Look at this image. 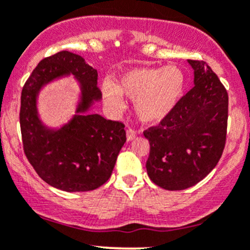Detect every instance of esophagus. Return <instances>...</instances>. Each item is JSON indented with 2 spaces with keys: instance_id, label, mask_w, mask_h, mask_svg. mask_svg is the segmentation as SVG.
<instances>
[{
  "instance_id": "1",
  "label": "esophagus",
  "mask_w": 250,
  "mask_h": 250,
  "mask_svg": "<svg viewBox=\"0 0 250 250\" xmlns=\"http://www.w3.org/2000/svg\"><path fill=\"white\" fill-rule=\"evenodd\" d=\"M135 137H137V132L134 129H132V128H129L127 130V140H133Z\"/></svg>"
}]
</instances>
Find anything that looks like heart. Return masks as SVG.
<instances>
[{"label": "heart", "mask_w": 250, "mask_h": 250, "mask_svg": "<svg viewBox=\"0 0 250 250\" xmlns=\"http://www.w3.org/2000/svg\"><path fill=\"white\" fill-rule=\"evenodd\" d=\"M184 88L186 76L178 67H143L125 72L115 88L104 86L103 94L112 107H121V95L127 96L134 101L135 113L143 122L157 123L174 110Z\"/></svg>", "instance_id": "obj_1"}]
</instances>
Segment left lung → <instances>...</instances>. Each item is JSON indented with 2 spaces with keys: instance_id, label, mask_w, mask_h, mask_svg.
Returning <instances> with one entry per match:
<instances>
[{
  "instance_id": "obj_1",
  "label": "left lung",
  "mask_w": 250,
  "mask_h": 250,
  "mask_svg": "<svg viewBox=\"0 0 250 250\" xmlns=\"http://www.w3.org/2000/svg\"><path fill=\"white\" fill-rule=\"evenodd\" d=\"M188 62L194 69V86L159 125L144 130L150 143L147 174L167 190L187 189L205 178L226 144L227 90L207 62Z\"/></svg>"
}]
</instances>
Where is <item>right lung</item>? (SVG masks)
I'll list each match as a JSON object with an SVG mask.
<instances>
[{
    "instance_id": "obj_1",
    "label": "right lung",
    "mask_w": 250,
    "mask_h": 250,
    "mask_svg": "<svg viewBox=\"0 0 250 250\" xmlns=\"http://www.w3.org/2000/svg\"><path fill=\"white\" fill-rule=\"evenodd\" d=\"M68 73L81 81L80 115L61 130H47L37 117L36 95L43 83ZM100 98L98 71L69 51L41 60L21 89L19 122L24 154L39 177L57 189L88 192L111 177L127 138L122 122L88 112Z\"/></svg>"
}]
</instances>
